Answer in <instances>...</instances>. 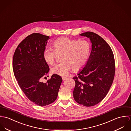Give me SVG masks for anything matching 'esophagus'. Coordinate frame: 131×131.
<instances>
[{
    "mask_svg": "<svg viewBox=\"0 0 131 131\" xmlns=\"http://www.w3.org/2000/svg\"><path fill=\"white\" fill-rule=\"evenodd\" d=\"M62 78L63 80H65L67 79V77H65V76H62Z\"/></svg>",
    "mask_w": 131,
    "mask_h": 131,
    "instance_id": "1",
    "label": "esophagus"
}]
</instances>
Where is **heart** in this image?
Listing matches in <instances>:
<instances>
[{
  "label": "heart",
  "mask_w": 131,
  "mask_h": 131,
  "mask_svg": "<svg viewBox=\"0 0 131 131\" xmlns=\"http://www.w3.org/2000/svg\"><path fill=\"white\" fill-rule=\"evenodd\" d=\"M54 49L47 47L44 49L43 56L45 61L49 64H53L57 55H62L61 63L54 65L51 71L53 74L67 75L72 67L75 70L83 68L89 57L91 46L86 40H77L68 38H60L53 43Z\"/></svg>",
  "instance_id": "b5f03b06"
}]
</instances>
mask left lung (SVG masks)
Segmentation results:
<instances>
[{
  "label": "left lung",
  "instance_id": "1",
  "mask_svg": "<svg viewBox=\"0 0 131 131\" xmlns=\"http://www.w3.org/2000/svg\"><path fill=\"white\" fill-rule=\"evenodd\" d=\"M80 35L89 38L91 51L83 68L73 78L75 81L73 97L79 104L91 106L102 101L112 85L115 58L109 45L99 35L91 31Z\"/></svg>",
  "mask_w": 131,
  "mask_h": 131
}]
</instances>
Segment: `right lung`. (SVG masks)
Masks as SVG:
<instances>
[{
  "instance_id": "add662e5",
  "label": "right lung",
  "mask_w": 131,
  "mask_h": 131,
  "mask_svg": "<svg viewBox=\"0 0 131 131\" xmlns=\"http://www.w3.org/2000/svg\"><path fill=\"white\" fill-rule=\"evenodd\" d=\"M49 36L33 33L16 48L13 66L15 77L26 96L31 102L43 106L55 102L62 81L61 77L53 74L46 83L42 78L49 71L43 54Z\"/></svg>"
}]
</instances>
